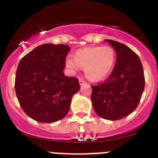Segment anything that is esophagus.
I'll return each mask as SVG.
<instances>
[{
  "mask_svg": "<svg viewBox=\"0 0 158 158\" xmlns=\"http://www.w3.org/2000/svg\"><path fill=\"white\" fill-rule=\"evenodd\" d=\"M79 84H80V85H83L86 84V82L85 81L81 80V79H79Z\"/></svg>",
  "mask_w": 158,
  "mask_h": 158,
  "instance_id": "obj_1",
  "label": "esophagus"
}]
</instances>
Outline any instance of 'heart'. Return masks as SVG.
Instances as JSON below:
<instances>
[{
  "label": "heart",
  "mask_w": 158,
  "mask_h": 158,
  "mask_svg": "<svg viewBox=\"0 0 158 158\" xmlns=\"http://www.w3.org/2000/svg\"><path fill=\"white\" fill-rule=\"evenodd\" d=\"M115 62V53L109 46L89 47L79 50L74 54V58L67 57L65 66L71 73L81 68L89 80L100 81L111 73Z\"/></svg>",
  "instance_id": "heart-1"
}]
</instances>
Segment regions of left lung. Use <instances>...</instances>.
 <instances>
[{
	"instance_id": "left-lung-1",
	"label": "left lung",
	"mask_w": 158,
	"mask_h": 158,
	"mask_svg": "<svg viewBox=\"0 0 158 158\" xmlns=\"http://www.w3.org/2000/svg\"><path fill=\"white\" fill-rule=\"evenodd\" d=\"M116 53L112 73L104 83L92 85L94 111L107 120H118L133 112L144 91L145 77L139 56L127 46L105 40Z\"/></svg>"
}]
</instances>
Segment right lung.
Masks as SVG:
<instances>
[{
  "label": "right lung",
  "mask_w": 158,
  "mask_h": 158,
  "mask_svg": "<svg viewBox=\"0 0 158 158\" xmlns=\"http://www.w3.org/2000/svg\"><path fill=\"white\" fill-rule=\"evenodd\" d=\"M64 44L44 43L27 54L18 65L15 89L22 109L34 120L54 123L69 112L73 96L80 90L76 77L65 76Z\"/></svg>",
  "instance_id": "add662e5"
}]
</instances>
